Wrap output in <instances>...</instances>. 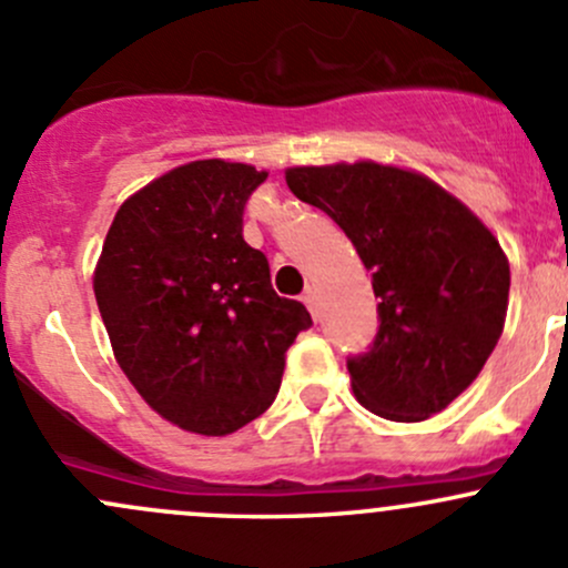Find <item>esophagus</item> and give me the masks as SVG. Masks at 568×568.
<instances>
[{"label": "esophagus", "mask_w": 568, "mask_h": 568, "mask_svg": "<svg viewBox=\"0 0 568 568\" xmlns=\"http://www.w3.org/2000/svg\"><path fill=\"white\" fill-rule=\"evenodd\" d=\"M303 303H306V306H308V312H312V317L317 320V317H320V297H317V292H314V290L303 292Z\"/></svg>", "instance_id": "esophagus-1"}]
</instances>
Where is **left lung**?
I'll return each mask as SVG.
<instances>
[{
	"label": "left lung",
	"mask_w": 568,
	"mask_h": 568,
	"mask_svg": "<svg viewBox=\"0 0 568 568\" xmlns=\"http://www.w3.org/2000/svg\"><path fill=\"white\" fill-rule=\"evenodd\" d=\"M286 185L325 210L372 271L374 347L349 358L353 394L388 420L446 410L484 369L508 312V256L462 199L377 161L290 166Z\"/></svg>",
	"instance_id": "8db88e82"
}]
</instances>
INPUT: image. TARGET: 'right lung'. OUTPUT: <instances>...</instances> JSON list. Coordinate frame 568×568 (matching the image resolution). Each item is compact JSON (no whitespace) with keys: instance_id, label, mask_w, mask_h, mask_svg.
Masks as SVG:
<instances>
[{"instance_id":"1","label":"right lung","mask_w":568,"mask_h":568,"mask_svg":"<svg viewBox=\"0 0 568 568\" xmlns=\"http://www.w3.org/2000/svg\"><path fill=\"white\" fill-rule=\"evenodd\" d=\"M265 178L226 158L169 169L120 204L92 273L120 369L194 435H232L265 413L286 349L312 325L243 241L245 199Z\"/></svg>"}]
</instances>
